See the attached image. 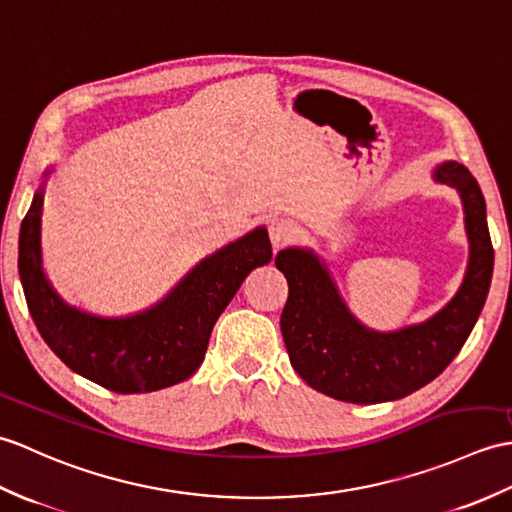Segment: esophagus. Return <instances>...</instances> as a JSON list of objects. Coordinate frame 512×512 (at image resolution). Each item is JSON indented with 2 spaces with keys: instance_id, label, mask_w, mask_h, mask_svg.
I'll return each instance as SVG.
<instances>
[{
  "instance_id": "1",
  "label": "esophagus",
  "mask_w": 512,
  "mask_h": 512,
  "mask_svg": "<svg viewBox=\"0 0 512 512\" xmlns=\"http://www.w3.org/2000/svg\"><path fill=\"white\" fill-rule=\"evenodd\" d=\"M269 238L274 249L285 247L295 238V225L287 219H274L269 223Z\"/></svg>"
}]
</instances>
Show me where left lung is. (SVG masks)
Here are the masks:
<instances>
[{"mask_svg": "<svg viewBox=\"0 0 512 512\" xmlns=\"http://www.w3.org/2000/svg\"><path fill=\"white\" fill-rule=\"evenodd\" d=\"M436 181L460 192L471 243L469 269L445 309L396 333L363 328L337 295L326 267L304 249H282L276 267L289 282L280 315L293 370L313 390L346 403L396 401L445 370L467 342L493 276V243L478 181L458 162L436 168Z\"/></svg>", "mask_w": 512, "mask_h": 512, "instance_id": "obj_1", "label": "left lung"}]
</instances>
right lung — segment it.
Instances as JSON below:
<instances>
[{
  "label": "right lung",
  "instance_id": "right-lung-1",
  "mask_svg": "<svg viewBox=\"0 0 512 512\" xmlns=\"http://www.w3.org/2000/svg\"><path fill=\"white\" fill-rule=\"evenodd\" d=\"M41 210L43 190L34 195L19 232V276L28 311L67 368L118 394L155 392L188 379L201 366L214 324L249 271L271 260L267 230L258 227L201 260L153 309L102 320L67 306L45 280Z\"/></svg>",
  "mask_w": 512,
  "mask_h": 512
}]
</instances>
